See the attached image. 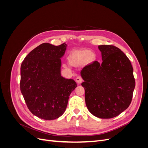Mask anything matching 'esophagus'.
<instances>
[{
    "label": "esophagus",
    "mask_w": 148,
    "mask_h": 148,
    "mask_svg": "<svg viewBox=\"0 0 148 148\" xmlns=\"http://www.w3.org/2000/svg\"><path fill=\"white\" fill-rule=\"evenodd\" d=\"M82 82H83V79L81 77H79V76H78V77L76 78V82H77L78 84H80Z\"/></svg>",
    "instance_id": "obj_1"
}]
</instances>
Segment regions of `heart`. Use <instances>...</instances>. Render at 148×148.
Returning a JSON list of instances; mask_svg holds the SVG:
<instances>
[{"label": "heart", "mask_w": 148, "mask_h": 148, "mask_svg": "<svg viewBox=\"0 0 148 148\" xmlns=\"http://www.w3.org/2000/svg\"><path fill=\"white\" fill-rule=\"evenodd\" d=\"M96 57L95 53L88 49L83 50H75L71 52L69 60L71 65L79 66L84 63L91 64L96 60Z\"/></svg>", "instance_id": "obj_1"}]
</instances>
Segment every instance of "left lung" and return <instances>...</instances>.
<instances>
[{"label": "left lung", "instance_id": "left-lung-1", "mask_svg": "<svg viewBox=\"0 0 148 148\" xmlns=\"http://www.w3.org/2000/svg\"><path fill=\"white\" fill-rule=\"evenodd\" d=\"M102 62L85 66L81 71L84 79L85 102L89 111L101 119H111L126 110L132 102L135 80L131 62L118 47L98 46Z\"/></svg>", "mask_w": 148, "mask_h": 148}]
</instances>
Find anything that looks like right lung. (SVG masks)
Here are the masks:
<instances>
[{"label":"right lung","mask_w":148,"mask_h":148,"mask_svg":"<svg viewBox=\"0 0 148 148\" xmlns=\"http://www.w3.org/2000/svg\"><path fill=\"white\" fill-rule=\"evenodd\" d=\"M66 44L43 43L31 51L21 65L20 90L28 108L44 120H54L64 113L76 82L60 74L61 59Z\"/></svg>","instance_id":"obj_1"}]
</instances>
